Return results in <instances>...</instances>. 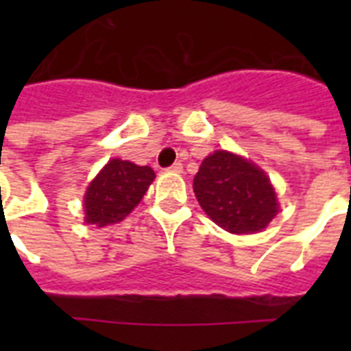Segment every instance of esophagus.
Returning <instances> with one entry per match:
<instances>
[{
  "mask_svg": "<svg viewBox=\"0 0 351 351\" xmlns=\"http://www.w3.org/2000/svg\"><path fill=\"white\" fill-rule=\"evenodd\" d=\"M167 171H171V173H182V164L180 162H175Z\"/></svg>",
  "mask_w": 351,
  "mask_h": 351,
  "instance_id": "1",
  "label": "esophagus"
}]
</instances>
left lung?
I'll use <instances>...</instances> for the list:
<instances>
[{"mask_svg": "<svg viewBox=\"0 0 351 351\" xmlns=\"http://www.w3.org/2000/svg\"><path fill=\"white\" fill-rule=\"evenodd\" d=\"M193 191L209 219L234 234L258 233L278 213L266 173L230 151H215L202 160Z\"/></svg>", "mask_w": 351, "mask_h": 351, "instance_id": "left-lung-1", "label": "left lung"}]
</instances>
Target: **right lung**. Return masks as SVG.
<instances>
[{"label":"right lung","instance_id":"add662e5","mask_svg":"<svg viewBox=\"0 0 351 351\" xmlns=\"http://www.w3.org/2000/svg\"><path fill=\"white\" fill-rule=\"evenodd\" d=\"M153 180L154 171L149 165L109 160L85 191V222L98 228L121 222L140 204Z\"/></svg>","mask_w":351,"mask_h":351}]
</instances>
